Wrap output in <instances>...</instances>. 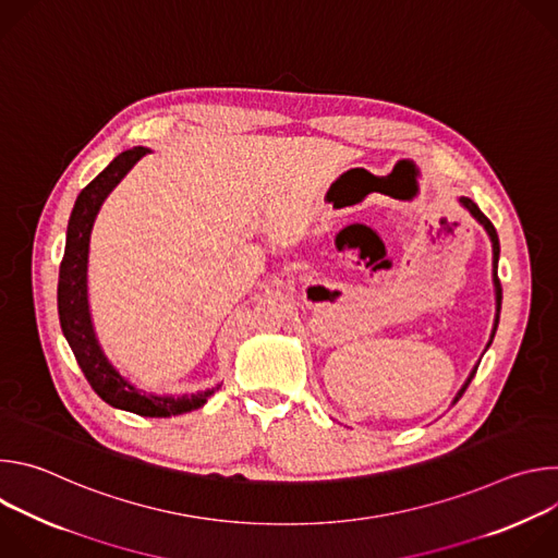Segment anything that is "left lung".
Segmentation results:
<instances>
[{"instance_id":"1","label":"left lung","mask_w":558,"mask_h":558,"mask_svg":"<svg viewBox=\"0 0 558 558\" xmlns=\"http://www.w3.org/2000/svg\"><path fill=\"white\" fill-rule=\"evenodd\" d=\"M459 205L476 220L480 222L484 229H486V233H488V238H490V243H493V284H495V325H493V333H490V340H488V344H486V351H488V347L493 344V340H495V333H497V327H499V313H501V282H499V276H497V269H499V235H497V229H495V225L484 216V211L476 207V203H472L470 198H465V196H461L459 198ZM474 373H476V366L470 371V375L465 377V381H463V386L457 390V395H454V400H452V404H457L459 402V397L463 395V390L468 388V384L472 381V377H474Z\"/></svg>"}]
</instances>
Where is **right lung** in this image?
Listing matches in <instances>:
<instances>
[{
	"label": "right lung",
	"mask_w": 558,
	"mask_h": 558,
	"mask_svg": "<svg viewBox=\"0 0 558 558\" xmlns=\"http://www.w3.org/2000/svg\"><path fill=\"white\" fill-rule=\"evenodd\" d=\"M149 151L151 149L143 145L121 151L114 161L76 196L65 231V252L59 269L57 306L61 331L78 366H82L86 379L106 404L141 417H172L205 407L209 397L218 390V386L192 395H156L136 388L128 377H123L114 368V364L104 353L93 325L88 298V260L95 220L112 190Z\"/></svg>",
	"instance_id": "right-lung-1"
}]
</instances>
